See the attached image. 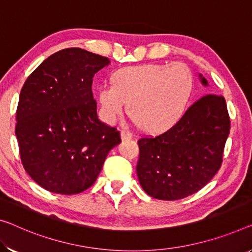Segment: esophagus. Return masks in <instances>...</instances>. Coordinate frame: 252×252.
I'll list each match as a JSON object with an SVG mask.
<instances>
[{"mask_svg":"<svg viewBox=\"0 0 252 252\" xmlns=\"http://www.w3.org/2000/svg\"><path fill=\"white\" fill-rule=\"evenodd\" d=\"M134 137V134L131 133L129 129H122V138L124 141H127V139H131Z\"/></svg>","mask_w":252,"mask_h":252,"instance_id":"34e87169","label":"esophagus"}]
</instances>
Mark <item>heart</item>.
I'll return each instance as SVG.
<instances>
[{
  "label": "heart",
  "instance_id": "obj_1",
  "mask_svg": "<svg viewBox=\"0 0 252 252\" xmlns=\"http://www.w3.org/2000/svg\"><path fill=\"white\" fill-rule=\"evenodd\" d=\"M113 80L114 84L98 87L102 118L116 122L128 102L131 118L148 130L164 129L178 121L187 107L193 84L190 69L180 62L123 67Z\"/></svg>",
  "mask_w": 252,
  "mask_h": 252
}]
</instances>
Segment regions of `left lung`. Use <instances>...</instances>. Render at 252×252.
Returning <instances> with one entry per match:
<instances>
[{
	"label": "left lung",
	"mask_w": 252,
	"mask_h": 252,
	"mask_svg": "<svg viewBox=\"0 0 252 252\" xmlns=\"http://www.w3.org/2000/svg\"><path fill=\"white\" fill-rule=\"evenodd\" d=\"M202 83L207 81L200 75ZM230 133L223 95L207 94L192 102L163 133L138 139L137 177L144 191L177 200L200 190L219 171Z\"/></svg>",
	"instance_id": "1"
}]
</instances>
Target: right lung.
<instances>
[{
	"label": "right lung",
	"instance_id": "right-lung-1",
	"mask_svg": "<svg viewBox=\"0 0 252 252\" xmlns=\"http://www.w3.org/2000/svg\"><path fill=\"white\" fill-rule=\"evenodd\" d=\"M109 59L81 48L50 55L28 76L17 108L22 165L46 190L75 195L90 188L109 151L122 142L100 122L92 79Z\"/></svg>",
	"mask_w": 252,
	"mask_h": 252
}]
</instances>
